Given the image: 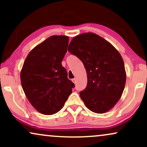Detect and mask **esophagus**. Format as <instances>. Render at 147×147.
Masks as SVG:
<instances>
[{"label": "esophagus", "instance_id": "1", "mask_svg": "<svg viewBox=\"0 0 147 147\" xmlns=\"http://www.w3.org/2000/svg\"><path fill=\"white\" fill-rule=\"evenodd\" d=\"M72 82H73L74 83H75V84L76 83V82H77V80H76L75 78V79H72Z\"/></svg>", "mask_w": 147, "mask_h": 147}]
</instances>
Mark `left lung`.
Segmentation results:
<instances>
[{
  "label": "left lung",
  "instance_id": "1",
  "mask_svg": "<svg viewBox=\"0 0 147 147\" xmlns=\"http://www.w3.org/2000/svg\"><path fill=\"white\" fill-rule=\"evenodd\" d=\"M68 50L82 61L86 69L87 85L79 95L87 109L99 114L111 110L125 85L121 55L110 42L92 32L74 37Z\"/></svg>",
  "mask_w": 147,
  "mask_h": 147
}]
</instances>
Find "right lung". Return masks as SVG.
<instances>
[{"label":"right lung","instance_id":"1","mask_svg":"<svg viewBox=\"0 0 147 147\" xmlns=\"http://www.w3.org/2000/svg\"><path fill=\"white\" fill-rule=\"evenodd\" d=\"M68 41L66 36H50L31 50L24 61L20 73L22 88L32 107L42 114L60 111L75 87L62 66Z\"/></svg>","mask_w":147,"mask_h":147}]
</instances>
